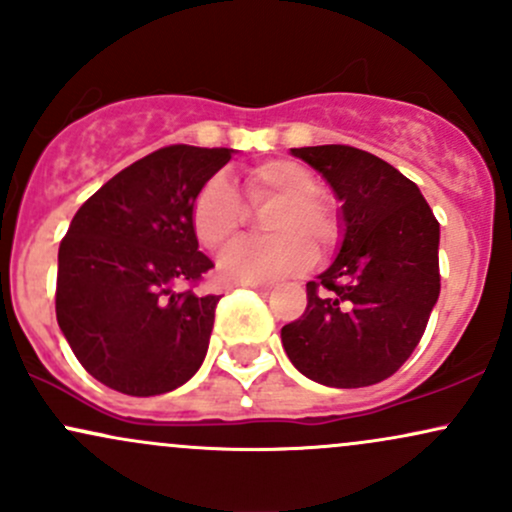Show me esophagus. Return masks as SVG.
Here are the masks:
<instances>
[{
	"mask_svg": "<svg viewBox=\"0 0 512 512\" xmlns=\"http://www.w3.org/2000/svg\"><path fill=\"white\" fill-rule=\"evenodd\" d=\"M252 289L260 293V296H269V293H272V286H267V284H255Z\"/></svg>",
	"mask_w": 512,
	"mask_h": 512,
	"instance_id": "34e87169",
	"label": "esophagus"
}]
</instances>
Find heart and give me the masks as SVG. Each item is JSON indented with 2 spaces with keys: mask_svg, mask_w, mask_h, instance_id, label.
Wrapping results in <instances>:
<instances>
[{
  "mask_svg": "<svg viewBox=\"0 0 512 512\" xmlns=\"http://www.w3.org/2000/svg\"><path fill=\"white\" fill-rule=\"evenodd\" d=\"M245 199L252 209L274 204L264 219L267 240H238L221 257V274L231 281H274L301 272L317 255L337 248L342 238V214L320 182L303 163L272 158L250 168L243 178ZM245 207L223 178L199 187L190 209L195 238L207 250H221L238 236Z\"/></svg>",
  "mask_w": 512,
  "mask_h": 512,
  "instance_id": "b5f03b06",
  "label": "heart"
}]
</instances>
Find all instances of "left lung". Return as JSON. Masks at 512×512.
Returning <instances> with one entry per match:
<instances>
[{"instance_id": "8db88e82", "label": "left lung", "mask_w": 512, "mask_h": 512, "mask_svg": "<svg viewBox=\"0 0 512 512\" xmlns=\"http://www.w3.org/2000/svg\"><path fill=\"white\" fill-rule=\"evenodd\" d=\"M342 199L344 240L308 281V308L281 327L286 356L327 387L383 383L424 337L440 293V226L419 187L346 144L291 149Z\"/></svg>"}]
</instances>
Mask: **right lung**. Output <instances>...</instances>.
I'll return each instance as SVG.
<instances>
[{
	"mask_svg": "<svg viewBox=\"0 0 512 512\" xmlns=\"http://www.w3.org/2000/svg\"><path fill=\"white\" fill-rule=\"evenodd\" d=\"M231 149L173 144L110 178L76 211L57 257L55 310L74 356L122 395L175 390L202 366L219 296L190 223L199 187ZM191 289L178 292L177 286Z\"/></svg>",
	"mask_w": 512,
	"mask_h": 512,
	"instance_id": "1",
	"label": "right lung"
}]
</instances>
